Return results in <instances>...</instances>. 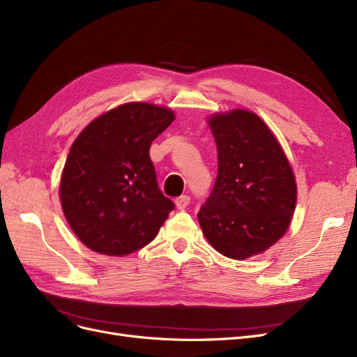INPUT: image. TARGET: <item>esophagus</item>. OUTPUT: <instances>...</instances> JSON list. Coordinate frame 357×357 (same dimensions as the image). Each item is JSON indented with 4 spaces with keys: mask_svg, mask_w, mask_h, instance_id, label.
I'll return each instance as SVG.
<instances>
[{
    "mask_svg": "<svg viewBox=\"0 0 357 357\" xmlns=\"http://www.w3.org/2000/svg\"><path fill=\"white\" fill-rule=\"evenodd\" d=\"M191 203V198L188 195H181L175 199V206L178 210H185Z\"/></svg>",
    "mask_w": 357,
    "mask_h": 357,
    "instance_id": "1",
    "label": "esophagus"
}]
</instances>
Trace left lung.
<instances>
[{
    "label": "left lung",
    "instance_id": "1",
    "mask_svg": "<svg viewBox=\"0 0 357 357\" xmlns=\"http://www.w3.org/2000/svg\"><path fill=\"white\" fill-rule=\"evenodd\" d=\"M208 126L217 146V179L198 222L222 255L245 259L280 239L296 206V181L286 154L257 114H214Z\"/></svg>",
    "mask_w": 357,
    "mask_h": 357
}]
</instances>
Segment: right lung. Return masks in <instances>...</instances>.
I'll list each match as a JSON object with an SVG mask.
<instances>
[{
	"label": "right lung",
	"mask_w": 357,
	"mask_h": 357,
	"mask_svg": "<svg viewBox=\"0 0 357 357\" xmlns=\"http://www.w3.org/2000/svg\"><path fill=\"white\" fill-rule=\"evenodd\" d=\"M169 107L130 102L79 134L59 183L66 219L91 251L123 257L150 243L175 208L159 190L151 142L174 122Z\"/></svg>",
	"instance_id": "add662e5"
}]
</instances>
